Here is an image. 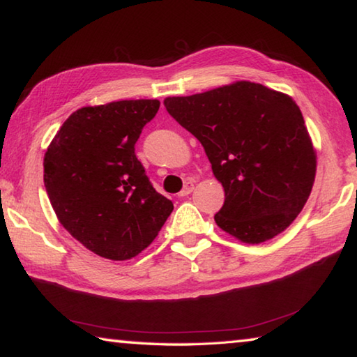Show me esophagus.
<instances>
[{"label": "esophagus", "mask_w": 357, "mask_h": 357, "mask_svg": "<svg viewBox=\"0 0 357 357\" xmlns=\"http://www.w3.org/2000/svg\"><path fill=\"white\" fill-rule=\"evenodd\" d=\"M192 190H193V183H187V184L184 185V189L179 192V197H187Z\"/></svg>", "instance_id": "1"}]
</instances>
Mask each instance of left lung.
<instances>
[{"label": "left lung", "instance_id": "1", "mask_svg": "<svg viewBox=\"0 0 357 357\" xmlns=\"http://www.w3.org/2000/svg\"><path fill=\"white\" fill-rule=\"evenodd\" d=\"M164 104L203 144L223 185L225 203L214 215L223 231L259 244L291 225L312 192L317 155L289 96L236 82Z\"/></svg>", "mask_w": 357, "mask_h": 357}]
</instances>
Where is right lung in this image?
<instances>
[{"label":"right lung","mask_w":357,"mask_h":357,"mask_svg":"<svg viewBox=\"0 0 357 357\" xmlns=\"http://www.w3.org/2000/svg\"><path fill=\"white\" fill-rule=\"evenodd\" d=\"M157 99L78 108L44 157V184L58 220L77 241L108 259H129L153 243L173 211L135 155Z\"/></svg>","instance_id":"obj_1"}]
</instances>
